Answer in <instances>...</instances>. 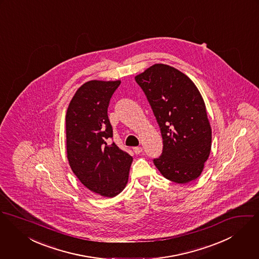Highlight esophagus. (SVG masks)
Segmentation results:
<instances>
[{
	"label": "esophagus",
	"mask_w": 259,
	"mask_h": 259,
	"mask_svg": "<svg viewBox=\"0 0 259 259\" xmlns=\"http://www.w3.org/2000/svg\"><path fill=\"white\" fill-rule=\"evenodd\" d=\"M133 150H134L135 154L139 155V154H141V153H142V151H143V148H142V147H135Z\"/></svg>",
	"instance_id": "1"
}]
</instances>
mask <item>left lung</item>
Wrapping results in <instances>:
<instances>
[{
  "label": "left lung",
  "mask_w": 259,
  "mask_h": 259,
  "mask_svg": "<svg viewBox=\"0 0 259 259\" xmlns=\"http://www.w3.org/2000/svg\"><path fill=\"white\" fill-rule=\"evenodd\" d=\"M152 107L163 138L153 160L168 180L187 184L200 177L211 148V128L195 83L175 67L157 63L135 76Z\"/></svg>",
  "instance_id": "8db88e82"
}]
</instances>
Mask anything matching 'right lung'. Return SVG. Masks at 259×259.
Wrapping results in <instances>:
<instances>
[{
	"instance_id": "add662e5",
	"label": "right lung",
	"mask_w": 259,
	"mask_h": 259,
	"mask_svg": "<svg viewBox=\"0 0 259 259\" xmlns=\"http://www.w3.org/2000/svg\"><path fill=\"white\" fill-rule=\"evenodd\" d=\"M121 81L90 80L77 89L65 116L69 166L82 185L113 198L128 182L133 158L114 142L107 109Z\"/></svg>"
}]
</instances>
